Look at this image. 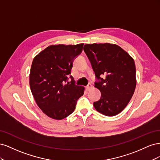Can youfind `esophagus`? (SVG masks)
<instances>
[{"instance_id": "obj_1", "label": "esophagus", "mask_w": 160, "mask_h": 160, "mask_svg": "<svg viewBox=\"0 0 160 160\" xmlns=\"http://www.w3.org/2000/svg\"><path fill=\"white\" fill-rule=\"evenodd\" d=\"M92 88V85L91 83H89L88 85L86 86V90L87 91H89L90 90V89Z\"/></svg>"}]
</instances>
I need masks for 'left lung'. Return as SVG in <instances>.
<instances>
[{"label":"left lung","instance_id":"obj_1","mask_svg":"<svg viewBox=\"0 0 160 160\" xmlns=\"http://www.w3.org/2000/svg\"><path fill=\"white\" fill-rule=\"evenodd\" d=\"M83 50L98 80L95 87L101 93L94 108L106 116L118 115L128 105L136 86L133 59L122 48L110 43L86 44ZM103 75L105 79L100 77Z\"/></svg>","mask_w":160,"mask_h":160}]
</instances>
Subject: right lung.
Masks as SVG:
<instances>
[{
	"mask_svg": "<svg viewBox=\"0 0 160 160\" xmlns=\"http://www.w3.org/2000/svg\"><path fill=\"white\" fill-rule=\"evenodd\" d=\"M83 43L50 45L34 58L29 84L37 105L52 119L61 120L73 112L84 87L75 84L71 75L74 59L82 52Z\"/></svg>",
	"mask_w": 160,
	"mask_h": 160,
	"instance_id": "right-lung-1",
	"label": "right lung"
}]
</instances>
